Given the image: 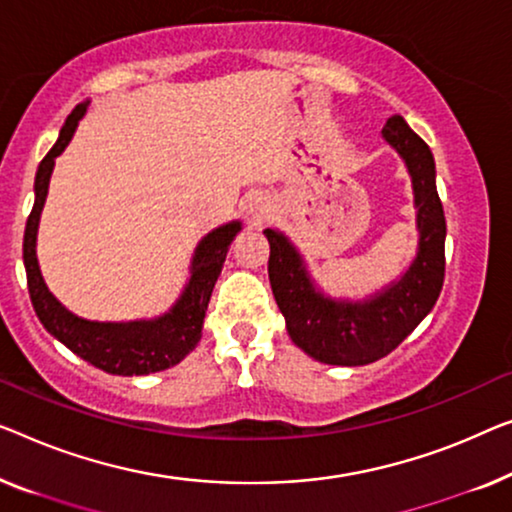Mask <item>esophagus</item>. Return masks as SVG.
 <instances>
[{
    "label": "esophagus",
    "instance_id": "obj_1",
    "mask_svg": "<svg viewBox=\"0 0 512 512\" xmlns=\"http://www.w3.org/2000/svg\"><path fill=\"white\" fill-rule=\"evenodd\" d=\"M268 212H270V205H268V201H265L263 196L251 198L249 205H247V214H249V219L254 221V224H261V221L265 219V214H268Z\"/></svg>",
    "mask_w": 512,
    "mask_h": 512
}]
</instances>
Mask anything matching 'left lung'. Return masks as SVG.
Instances as JSON below:
<instances>
[{"label": "left lung", "instance_id": "1", "mask_svg": "<svg viewBox=\"0 0 512 512\" xmlns=\"http://www.w3.org/2000/svg\"><path fill=\"white\" fill-rule=\"evenodd\" d=\"M411 175L418 251L402 277L365 300L325 295L311 279L305 258L277 228H265L270 242L268 274L293 344L325 365L358 367L376 362L404 342L439 300L446 272V217L436 191L432 150L402 115L381 131Z\"/></svg>", "mask_w": 512, "mask_h": 512}]
</instances>
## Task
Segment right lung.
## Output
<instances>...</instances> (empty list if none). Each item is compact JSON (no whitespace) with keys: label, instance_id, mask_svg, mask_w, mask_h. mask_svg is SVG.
Masks as SVG:
<instances>
[{"label":"right lung","instance_id":"right-lung-1","mask_svg":"<svg viewBox=\"0 0 512 512\" xmlns=\"http://www.w3.org/2000/svg\"><path fill=\"white\" fill-rule=\"evenodd\" d=\"M90 101L78 103L73 113L66 117L57 143L53 145L36 170L34 180V207L29 212L22 240V261H25L29 298L39 321L50 335L59 339L66 348L90 362V365L117 376H143L177 365L194 351L201 342L203 318L212 288L217 284L221 268H224L228 247L235 235L242 231V221L214 228L198 242L191 258L189 281L180 298L166 314L157 318H140V321H87L66 309L53 293L48 291L46 281L36 258V233L43 205H46L50 175H53L55 159L71 143L78 122L87 113Z\"/></svg>","mask_w":512,"mask_h":512}]
</instances>
